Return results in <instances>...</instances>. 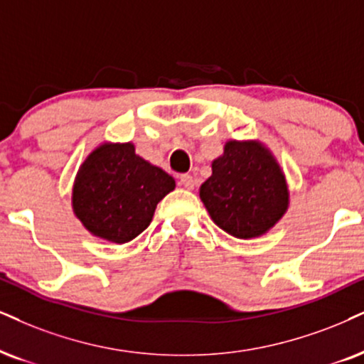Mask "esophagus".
<instances>
[{"label":"esophagus","mask_w":364,"mask_h":364,"mask_svg":"<svg viewBox=\"0 0 364 364\" xmlns=\"http://www.w3.org/2000/svg\"><path fill=\"white\" fill-rule=\"evenodd\" d=\"M181 186H183L186 189H189V191L194 189V178H192V175L182 173L181 175Z\"/></svg>","instance_id":"34e87169"}]
</instances>
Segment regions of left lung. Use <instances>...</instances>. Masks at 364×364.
I'll return each mask as SVG.
<instances>
[{"mask_svg":"<svg viewBox=\"0 0 364 364\" xmlns=\"http://www.w3.org/2000/svg\"><path fill=\"white\" fill-rule=\"evenodd\" d=\"M199 196L210 219L240 240L264 235L289 208L284 172L258 141H228Z\"/></svg>","mask_w":364,"mask_h":364,"instance_id":"1","label":"left lung"}]
</instances>
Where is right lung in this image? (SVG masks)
<instances>
[{"instance_id": "obj_1", "label": "right lung", "mask_w": 364, "mask_h": 364, "mask_svg": "<svg viewBox=\"0 0 364 364\" xmlns=\"http://www.w3.org/2000/svg\"><path fill=\"white\" fill-rule=\"evenodd\" d=\"M173 189V178L134 154L132 143H105L80 165L73 208L94 236L128 243L146 230L156 204Z\"/></svg>"}]
</instances>
